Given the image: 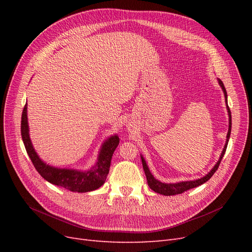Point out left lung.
I'll use <instances>...</instances> for the list:
<instances>
[{"label": "left lung", "instance_id": "obj_1", "mask_svg": "<svg viewBox=\"0 0 252 252\" xmlns=\"http://www.w3.org/2000/svg\"><path fill=\"white\" fill-rule=\"evenodd\" d=\"M219 84L220 86L222 87L223 91H224V94H225V100H226V103H227V93H226V89H225V86L223 82L220 81L219 79ZM227 110H228V114H229V129H228V133H227V141H226V144H225V147L222 151V154H220V159L218 161V163L216 164V166L213 167V168L211 169V171L206 174L205 177H203L202 179H199V180H195V181H187V182H180V183H175V184H165V183H162L159 182L158 180L155 179L154 175L151 174V172L149 171L148 169V166L146 164V162H145V159L143 158V157H141L142 158V164H143V169L145 171V174H146V178H147V183H148V186L154 190V191L159 193V194H163V195H174V194H180V193H183L187 191V190L191 189V188H194V187H197L200 186L202 184H204L205 182H207L212 175L213 173H215L219 166H220V161H222V158L225 155V151H226V148H227V145H228V141H229V138H230V132H231V112H230V109H229V106H228L227 104Z\"/></svg>", "mask_w": 252, "mask_h": 252}]
</instances>
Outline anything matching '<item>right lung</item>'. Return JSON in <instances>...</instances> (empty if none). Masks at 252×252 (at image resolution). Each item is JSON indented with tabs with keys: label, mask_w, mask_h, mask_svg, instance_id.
<instances>
[{
	"label": "right lung",
	"mask_w": 252,
	"mask_h": 252,
	"mask_svg": "<svg viewBox=\"0 0 252 252\" xmlns=\"http://www.w3.org/2000/svg\"><path fill=\"white\" fill-rule=\"evenodd\" d=\"M21 133L24 142L27 154L32 159L36 171L41 174V177L53 185L63 187L73 192H88L100 188L104 183L110 168V162L113 155L120 143L118 135H112L110 139L106 141L98 155L97 163L93 167V169L88 171H78L73 169H61L55 168L46 165L34 151L32 144L30 142L28 133L27 123V105L24 106L22 112L21 121Z\"/></svg>",
	"instance_id": "add662e5"
}]
</instances>
